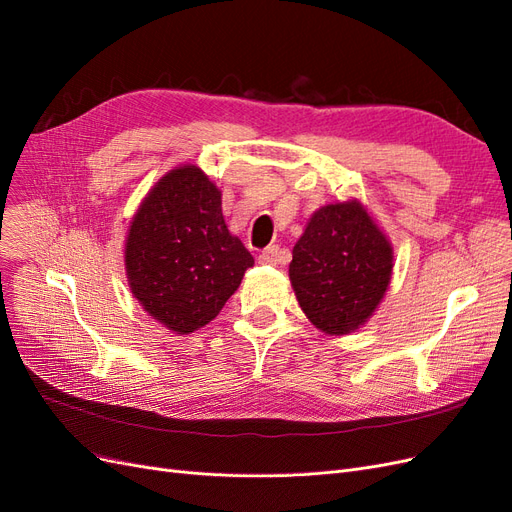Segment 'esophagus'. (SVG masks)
<instances>
[{
	"label": "esophagus",
	"instance_id": "1",
	"mask_svg": "<svg viewBox=\"0 0 512 512\" xmlns=\"http://www.w3.org/2000/svg\"><path fill=\"white\" fill-rule=\"evenodd\" d=\"M282 260H284V252L277 245H269L258 254L260 265H280Z\"/></svg>",
	"mask_w": 512,
	"mask_h": 512
}]
</instances>
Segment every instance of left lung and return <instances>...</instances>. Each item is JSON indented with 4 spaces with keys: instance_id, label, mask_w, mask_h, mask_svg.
<instances>
[{
    "instance_id": "obj_1",
    "label": "left lung",
    "mask_w": 512,
    "mask_h": 512,
    "mask_svg": "<svg viewBox=\"0 0 512 512\" xmlns=\"http://www.w3.org/2000/svg\"><path fill=\"white\" fill-rule=\"evenodd\" d=\"M290 284L303 314L327 335H350L374 316L393 275V245L361 200L314 211L292 247Z\"/></svg>"
}]
</instances>
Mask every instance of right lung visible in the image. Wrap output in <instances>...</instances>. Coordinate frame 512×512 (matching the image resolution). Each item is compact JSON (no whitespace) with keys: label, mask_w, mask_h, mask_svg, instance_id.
Listing matches in <instances>:
<instances>
[{"label":"right lung","mask_w":512,"mask_h":512,"mask_svg":"<svg viewBox=\"0 0 512 512\" xmlns=\"http://www.w3.org/2000/svg\"><path fill=\"white\" fill-rule=\"evenodd\" d=\"M123 262L145 312L168 331L188 335L222 312L254 258L230 235L218 185L196 164H181L138 205Z\"/></svg>","instance_id":"1"}]
</instances>
